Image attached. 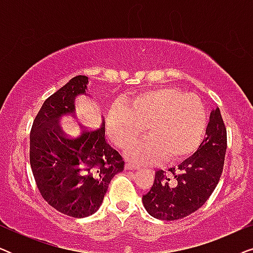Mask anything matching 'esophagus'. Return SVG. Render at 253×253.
<instances>
[{"instance_id":"esophagus-1","label":"esophagus","mask_w":253,"mask_h":253,"mask_svg":"<svg viewBox=\"0 0 253 253\" xmlns=\"http://www.w3.org/2000/svg\"><path fill=\"white\" fill-rule=\"evenodd\" d=\"M126 168L129 169V170H133V169H137L138 166L136 164H132V162H129L127 161L126 164Z\"/></svg>"}]
</instances>
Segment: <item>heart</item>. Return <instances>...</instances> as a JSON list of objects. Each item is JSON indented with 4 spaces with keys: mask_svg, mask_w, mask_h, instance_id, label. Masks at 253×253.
<instances>
[{
    "mask_svg": "<svg viewBox=\"0 0 253 253\" xmlns=\"http://www.w3.org/2000/svg\"><path fill=\"white\" fill-rule=\"evenodd\" d=\"M207 126V112L195 94L175 87H154L114 102L105 120L106 134L117 146L146 131L148 136L126 148L131 160L150 164L160 159L176 162L199 147Z\"/></svg>",
    "mask_w": 253,
    "mask_h": 253,
    "instance_id": "heart-1",
    "label": "heart"
}]
</instances>
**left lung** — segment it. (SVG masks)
I'll return each mask as SVG.
<instances>
[{"instance_id":"obj_1","label":"left lung","mask_w":253,"mask_h":253,"mask_svg":"<svg viewBox=\"0 0 253 253\" xmlns=\"http://www.w3.org/2000/svg\"><path fill=\"white\" fill-rule=\"evenodd\" d=\"M227 150V130L219 107L211 112L206 137L191 157L170 168L155 171L150 191L143 196L145 209L160 220H178L200 209L219 183Z\"/></svg>"}]
</instances>
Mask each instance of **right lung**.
Wrapping results in <instances>:
<instances>
[{
    "mask_svg": "<svg viewBox=\"0 0 253 253\" xmlns=\"http://www.w3.org/2000/svg\"><path fill=\"white\" fill-rule=\"evenodd\" d=\"M88 78L76 76L43 102L30 133V164L41 196L72 217L92 215L101 206L112 178L123 171L119 152L107 144L105 120L94 130H62L72 117L75 100L86 95Z\"/></svg>",
    "mask_w": 253,
    "mask_h": 253,
    "instance_id": "right-lung-1",
    "label": "right lung"
}]
</instances>
